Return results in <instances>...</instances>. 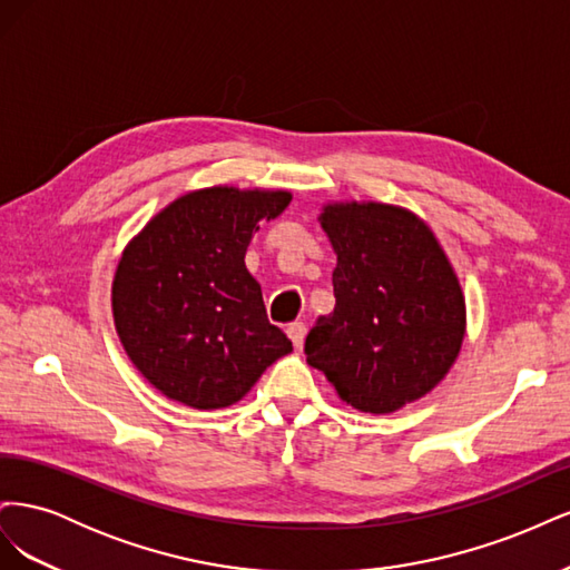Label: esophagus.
<instances>
[{"label":"esophagus","instance_id":"1","mask_svg":"<svg viewBox=\"0 0 570 570\" xmlns=\"http://www.w3.org/2000/svg\"><path fill=\"white\" fill-rule=\"evenodd\" d=\"M287 335H289L292 344H295L297 350H302L304 337H306V323H304V321H295V323H289V325H287Z\"/></svg>","mask_w":570,"mask_h":570}]
</instances>
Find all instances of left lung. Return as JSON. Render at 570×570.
<instances>
[{
  "label": "left lung",
  "instance_id": "obj_1",
  "mask_svg": "<svg viewBox=\"0 0 570 570\" xmlns=\"http://www.w3.org/2000/svg\"><path fill=\"white\" fill-rule=\"evenodd\" d=\"M318 220L337 254L335 308L306 335V364L364 413L421 400L450 373L465 333L450 258L402 206L335 202Z\"/></svg>",
  "mask_w": 570,
  "mask_h": 570
}]
</instances>
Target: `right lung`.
I'll use <instances>...</instances> for the list:
<instances>
[{
    "label": "right lung",
    "mask_w": 570,
    "mask_h": 570,
    "mask_svg": "<svg viewBox=\"0 0 570 570\" xmlns=\"http://www.w3.org/2000/svg\"><path fill=\"white\" fill-rule=\"evenodd\" d=\"M289 199L287 189H195L124 249L111 285L116 333L168 400L202 411L230 406L292 352L245 266L258 223L281 216Z\"/></svg>",
    "instance_id": "obj_1"
}]
</instances>
